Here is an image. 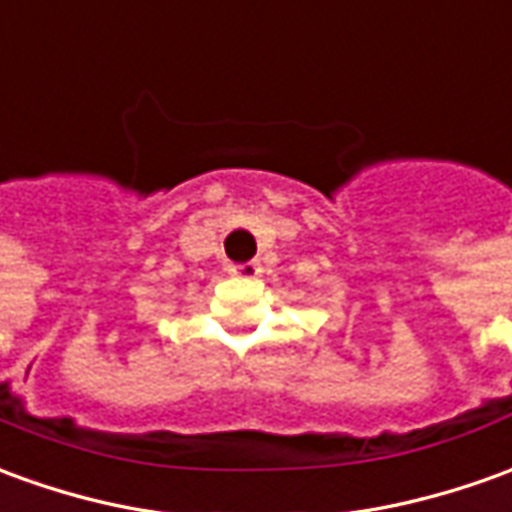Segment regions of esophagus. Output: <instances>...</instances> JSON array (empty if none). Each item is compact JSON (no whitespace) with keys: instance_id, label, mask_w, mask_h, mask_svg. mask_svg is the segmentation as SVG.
Returning <instances> with one entry per match:
<instances>
[{"instance_id":"esophagus-1","label":"esophagus","mask_w":512,"mask_h":512,"mask_svg":"<svg viewBox=\"0 0 512 512\" xmlns=\"http://www.w3.org/2000/svg\"><path fill=\"white\" fill-rule=\"evenodd\" d=\"M232 277H241V280H255L260 274V268L255 263H238V266H230Z\"/></svg>"}]
</instances>
